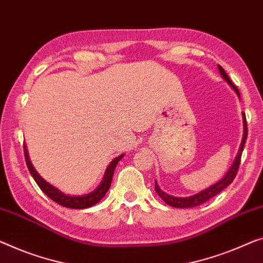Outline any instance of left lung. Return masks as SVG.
<instances>
[{
  "label": "left lung",
  "mask_w": 263,
  "mask_h": 263,
  "mask_svg": "<svg viewBox=\"0 0 263 263\" xmlns=\"http://www.w3.org/2000/svg\"><path fill=\"white\" fill-rule=\"evenodd\" d=\"M218 68H219V72H221V76L223 77V79L227 80V82H228V84L232 86L235 91H236L238 96H240L237 87L234 85V82L230 80V78L228 77V74L224 72V69H223L221 66H218ZM243 123H245V135H243V139H242V143H241V146H240V151H238L237 157H236V159H235L233 166L230 167V170L227 172V175L221 179V181L217 182L216 184H214V185H211L210 187H208V189L203 190L202 193H199L197 195H194V196H190V197H185V198L174 197V196H170V195L165 194L164 191L159 189V186L157 185V183H156L155 184V190L157 191V194L159 195V197L162 198L163 201L170 206H174V208H194V206L203 204V203H205L206 201H209V199L213 198L214 196H216L217 194L221 193L222 190H224L226 187L229 185V184H232V182L234 181L235 177H236V175H237L238 166H240V163H241L242 151H243L247 136H248V126H247V119H246L245 113H243Z\"/></svg>",
  "instance_id": "left-lung-1"
}]
</instances>
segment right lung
I'll return each instance as SVG.
<instances>
[{
    "label": "right lung",
    "mask_w": 263,
    "mask_h": 263,
    "mask_svg": "<svg viewBox=\"0 0 263 263\" xmlns=\"http://www.w3.org/2000/svg\"><path fill=\"white\" fill-rule=\"evenodd\" d=\"M23 150H25V159H26L27 167H28L31 177H33L34 181L36 182L39 187H40V189L44 191V193L48 196L50 199H53L54 202L58 203V204L66 208H72V209H86V208L92 206L94 204H97V203L99 202L105 195H106L107 190L109 189V186H111L113 172H115L117 164H118V162L121 159V157H123V155H121L112 160V163L109 164L107 167L103 182H101L100 185L98 186L96 190L92 191L91 194L85 195V196H68V195H65L64 193H61V191L58 190L57 187L50 185V184L47 183L45 179H42L40 176L37 175V172L35 171L33 165H31L28 154H27L26 146H23Z\"/></svg>",
    "instance_id": "obj_1"
}]
</instances>
